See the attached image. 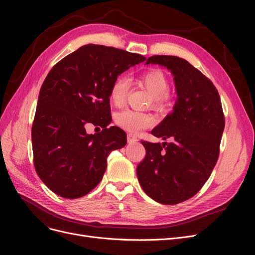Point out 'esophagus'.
Here are the masks:
<instances>
[{
	"label": "esophagus",
	"instance_id": "34e87169",
	"mask_svg": "<svg viewBox=\"0 0 255 255\" xmlns=\"http://www.w3.org/2000/svg\"><path fill=\"white\" fill-rule=\"evenodd\" d=\"M136 141H138L137 137H135V136L132 135V134H128V143H134V142H136Z\"/></svg>",
	"mask_w": 255,
	"mask_h": 255
}]
</instances>
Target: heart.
<instances>
[{"mask_svg":"<svg viewBox=\"0 0 255 255\" xmlns=\"http://www.w3.org/2000/svg\"><path fill=\"white\" fill-rule=\"evenodd\" d=\"M140 82L154 98L156 106H163L168 100L169 81L166 74L158 69H151L142 73ZM129 88V81L125 76L116 79L110 90V99L114 105L120 106L126 101ZM116 122L119 127L129 133L137 134L142 129L152 127L155 123L154 116L133 110H123L116 116Z\"/></svg>","mask_w":255,"mask_h":255,"instance_id":"b5f03b06","label":"heart"}]
</instances>
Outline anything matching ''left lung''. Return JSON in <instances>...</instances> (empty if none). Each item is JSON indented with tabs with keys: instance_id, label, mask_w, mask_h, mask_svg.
<instances>
[{
	"instance_id": "left-lung-1",
	"label": "left lung",
	"mask_w": 255,
	"mask_h": 255,
	"mask_svg": "<svg viewBox=\"0 0 255 255\" xmlns=\"http://www.w3.org/2000/svg\"><path fill=\"white\" fill-rule=\"evenodd\" d=\"M145 64L171 71L177 98L173 112L151 132L172 142L141 141L145 157L137 167V177L156 202L177 204L194 197L210 177L219 156L225 116L212 81L187 60L154 55Z\"/></svg>"
}]
</instances>
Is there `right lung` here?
<instances>
[{"instance_id":"right-lung-1","label":"right lung","mask_w":255,"mask_h":255,"mask_svg":"<svg viewBox=\"0 0 255 255\" xmlns=\"http://www.w3.org/2000/svg\"><path fill=\"white\" fill-rule=\"evenodd\" d=\"M145 57L113 47L86 44L54 66L40 88L32 128L34 166L54 194L87 195L102 180L109 154L127 144L112 121L110 90L118 75ZM88 123L104 128L87 134Z\"/></svg>"}]
</instances>
